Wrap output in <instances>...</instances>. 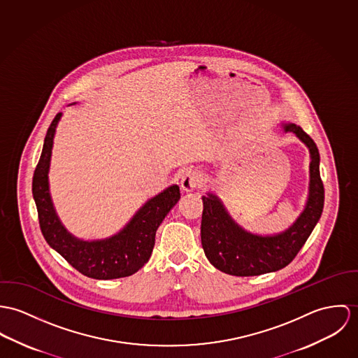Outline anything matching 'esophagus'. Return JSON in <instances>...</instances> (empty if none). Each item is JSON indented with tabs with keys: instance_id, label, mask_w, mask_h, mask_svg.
Returning <instances> with one entry per match:
<instances>
[{
	"instance_id": "1",
	"label": "esophagus",
	"mask_w": 358,
	"mask_h": 358,
	"mask_svg": "<svg viewBox=\"0 0 358 358\" xmlns=\"http://www.w3.org/2000/svg\"><path fill=\"white\" fill-rule=\"evenodd\" d=\"M200 176L195 170H187L181 177V188L185 192H192L199 187Z\"/></svg>"
}]
</instances>
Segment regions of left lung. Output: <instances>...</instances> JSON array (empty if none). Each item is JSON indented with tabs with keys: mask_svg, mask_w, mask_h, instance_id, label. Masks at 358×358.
I'll list each match as a JSON object with an SVG mask.
<instances>
[{
	"mask_svg": "<svg viewBox=\"0 0 358 358\" xmlns=\"http://www.w3.org/2000/svg\"><path fill=\"white\" fill-rule=\"evenodd\" d=\"M310 151V187L303 213L295 224L276 236H257L241 229L213 194L203 196L200 236L204 254L218 271L234 276H258L285 268L303 247L321 217L324 185L320 177V154L313 138L294 123L282 124Z\"/></svg>",
	"mask_w": 358,
	"mask_h": 358,
	"instance_id": "1",
	"label": "left lung"
}]
</instances>
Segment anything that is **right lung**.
<instances>
[{"mask_svg":"<svg viewBox=\"0 0 358 358\" xmlns=\"http://www.w3.org/2000/svg\"><path fill=\"white\" fill-rule=\"evenodd\" d=\"M60 117L62 113L55 117L46 131L41 158L33 176V196L38 211L41 232L53 250L87 278L111 280L131 276L148 262L155 245L157 229L178 201L180 188L171 185L148 200L113 238L83 241L71 236L55 213L48 185L53 136Z\"/></svg>","mask_w":358,"mask_h":358,"instance_id":"1","label":"right lung"}]
</instances>
